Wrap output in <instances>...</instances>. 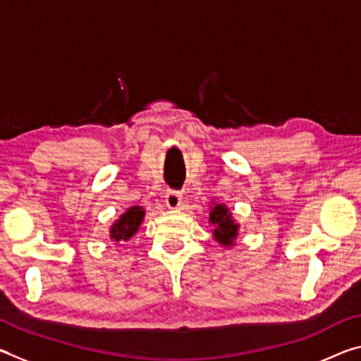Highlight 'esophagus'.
<instances>
[{
  "label": "esophagus",
  "instance_id": "1",
  "mask_svg": "<svg viewBox=\"0 0 361 361\" xmlns=\"http://www.w3.org/2000/svg\"><path fill=\"white\" fill-rule=\"evenodd\" d=\"M166 204L169 209H178L181 205V194L178 191L170 189V191L166 194Z\"/></svg>",
  "mask_w": 361,
  "mask_h": 361
}]
</instances>
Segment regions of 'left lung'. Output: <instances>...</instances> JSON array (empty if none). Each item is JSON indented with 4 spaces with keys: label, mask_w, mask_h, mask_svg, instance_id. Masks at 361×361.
<instances>
[{
    "label": "left lung",
    "mask_w": 361,
    "mask_h": 361,
    "mask_svg": "<svg viewBox=\"0 0 361 361\" xmlns=\"http://www.w3.org/2000/svg\"><path fill=\"white\" fill-rule=\"evenodd\" d=\"M210 223L215 226L213 234H215L216 240L221 243V245H232V243H234L239 224L232 221L231 213L224 205H215V209L210 213Z\"/></svg>",
    "instance_id": "obj_1"
}]
</instances>
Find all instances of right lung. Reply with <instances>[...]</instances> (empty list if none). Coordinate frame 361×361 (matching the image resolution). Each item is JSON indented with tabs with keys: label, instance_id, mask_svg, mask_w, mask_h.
I'll return each instance as SVG.
<instances>
[{
	"label": "right lung",
	"instance_id": "1",
	"mask_svg": "<svg viewBox=\"0 0 361 361\" xmlns=\"http://www.w3.org/2000/svg\"><path fill=\"white\" fill-rule=\"evenodd\" d=\"M145 216V210L142 207H132L122 215L111 228V239L116 242L129 240L130 237L138 231V226Z\"/></svg>",
	"mask_w": 361,
	"mask_h": 361
}]
</instances>
